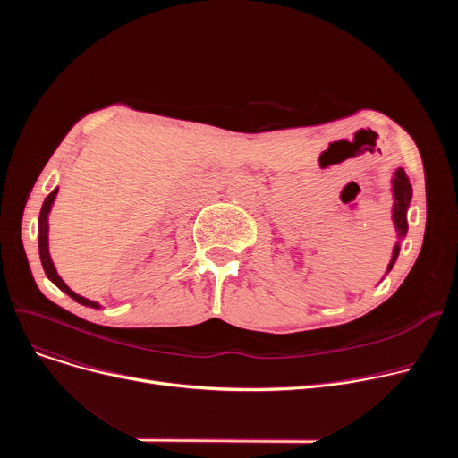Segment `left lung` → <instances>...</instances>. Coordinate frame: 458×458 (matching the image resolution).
Wrapping results in <instances>:
<instances>
[{"label":"left lung","instance_id":"8db88e82","mask_svg":"<svg viewBox=\"0 0 458 458\" xmlns=\"http://www.w3.org/2000/svg\"><path fill=\"white\" fill-rule=\"evenodd\" d=\"M392 191H394V208H392V219H394V225H395V230H397V237L399 242L406 235L408 232V223H406V211H408V206H411V200H412V185H411V180H408L406 173L403 171V168H397L394 178H392ZM395 243L394 247V252H392V259L388 263V269L386 273L392 271L394 263L399 256V250H401V243Z\"/></svg>","mask_w":458,"mask_h":458}]
</instances>
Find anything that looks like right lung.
<instances>
[{"label":"right lung","mask_w":458,"mask_h":458,"mask_svg":"<svg viewBox=\"0 0 458 458\" xmlns=\"http://www.w3.org/2000/svg\"><path fill=\"white\" fill-rule=\"evenodd\" d=\"M57 191L59 187H55L50 195L46 197L42 208H40V215H38V254H40V261H42V267H44V273L46 276L50 278L61 292H64L68 297L74 299L76 302L83 304V306H89V308H100L98 302H94L90 299H85L78 293H74L70 290V287L63 282V278L57 275V269L54 266L52 261V256H50V247H47V216H50V211H52V206L55 202V197H57Z\"/></svg>","instance_id":"right-lung-1"}]
</instances>
